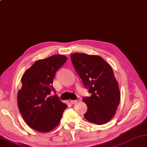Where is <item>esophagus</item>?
I'll list each match as a JSON object with an SVG mask.
<instances>
[{
  "label": "esophagus",
  "mask_w": 147,
  "mask_h": 147,
  "mask_svg": "<svg viewBox=\"0 0 147 147\" xmlns=\"http://www.w3.org/2000/svg\"><path fill=\"white\" fill-rule=\"evenodd\" d=\"M70 102H71V104H75L76 103L78 102V100H71Z\"/></svg>",
  "instance_id": "esophagus-1"
}]
</instances>
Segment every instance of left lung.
I'll list each match as a JSON object with an SVG mask.
<instances>
[{"label":"left lung","mask_w":147,"mask_h":147,"mask_svg":"<svg viewBox=\"0 0 147 147\" xmlns=\"http://www.w3.org/2000/svg\"><path fill=\"white\" fill-rule=\"evenodd\" d=\"M71 59L83 85L92 93L91 96L83 98L88 107L84 117L98 125L107 123L114 116L121 98L111 66L96 55L74 53Z\"/></svg>","instance_id":"1"}]
</instances>
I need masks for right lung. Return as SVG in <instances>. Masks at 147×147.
<instances>
[{
  "label": "right lung",
  "mask_w": 147,
  "mask_h": 147,
  "mask_svg": "<svg viewBox=\"0 0 147 147\" xmlns=\"http://www.w3.org/2000/svg\"><path fill=\"white\" fill-rule=\"evenodd\" d=\"M67 61L62 55L36 61L21 78L22 87L17 96L18 105L26 123L37 131L54 129L67 105L57 95L50 96L55 74Z\"/></svg>",
  "instance_id": "obj_1"
}]
</instances>
